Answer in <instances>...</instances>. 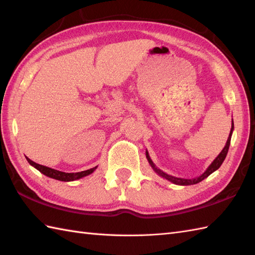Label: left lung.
<instances>
[{"instance_id": "8db88e82", "label": "left lung", "mask_w": 255, "mask_h": 255, "mask_svg": "<svg viewBox=\"0 0 255 255\" xmlns=\"http://www.w3.org/2000/svg\"><path fill=\"white\" fill-rule=\"evenodd\" d=\"M234 129H235V126H234V121H232V124H231V130H230V133H229V137H228V140H227L226 142V145L225 148L221 150V152L218 154L217 158H216L213 162H211V164L206 169V171L203 173L202 175H199L197 177H194V178H181V177H175V176H172L170 174H167V173L163 172L162 170L158 169V167L155 166V164L153 163V161L151 160L150 155H149V152L147 150H145V156H147V160L149 162V164L151 165V167H152L153 171L158 174L159 176L165 178V180L170 181L171 183L173 184H176V185H193V184H197L199 182H202L203 180H205L206 177H208L211 173H214L215 171H217L220 165L223 164V162L225 161L226 156H227V153H228V150H229V145H230V141H231V136H232V132H234Z\"/></svg>"}]
</instances>
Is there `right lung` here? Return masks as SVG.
Masks as SVG:
<instances>
[{"instance_id": "add662e5", "label": "right lung", "mask_w": 255, "mask_h": 255, "mask_svg": "<svg viewBox=\"0 0 255 255\" xmlns=\"http://www.w3.org/2000/svg\"><path fill=\"white\" fill-rule=\"evenodd\" d=\"M26 160L28 161V163L31 166H34L35 169H37L44 175H46L48 177H51V178H55V180H58V181H62V182H71V181L79 180V178H82L84 176H88V175L92 174V173H93L97 169V166H95V167H92V169H90V170L78 172V173H66V172H61V171H58L55 169H51V167H48L45 165L38 164V163H36V162L31 161L28 158H26Z\"/></svg>"}]
</instances>
